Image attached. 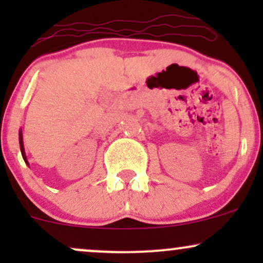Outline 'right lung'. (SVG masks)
I'll list each match as a JSON object with an SVG mask.
<instances>
[{"label": "right lung", "instance_id": "1", "mask_svg": "<svg viewBox=\"0 0 263 263\" xmlns=\"http://www.w3.org/2000/svg\"><path fill=\"white\" fill-rule=\"evenodd\" d=\"M20 146H21V152H22V157L25 159V162L28 164V161H27V157L25 153V147H23V137H22V131H20Z\"/></svg>", "mask_w": 263, "mask_h": 263}]
</instances>
